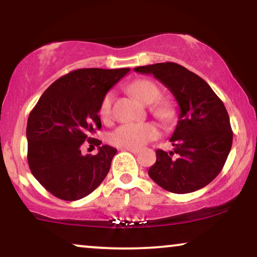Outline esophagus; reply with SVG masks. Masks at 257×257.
Instances as JSON below:
<instances>
[{"instance_id": "obj_1", "label": "esophagus", "mask_w": 257, "mask_h": 257, "mask_svg": "<svg viewBox=\"0 0 257 257\" xmlns=\"http://www.w3.org/2000/svg\"><path fill=\"white\" fill-rule=\"evenodd\" d=\"M122 150H126V152H131L133 154H138L140 152V150L136 149V148H123Z\"/></svg>"}]
</instances>
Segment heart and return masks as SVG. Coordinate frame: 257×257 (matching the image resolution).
<instances>
[{"label":"heart","instance_id":"heart-1","mask_svg":"<svg viewBox=\"0 0 257 257\" xmlns=\"http://www.w3.org/2000/svg\"><path fill=\"white\" fill-rule=\"evenodd\" d=\"M128 90L143 104H153L152 112L163 122H170L175 118L176 111L173 103L168 100H159L161 90L159 85L147 78H139L129 84ZM112 91L105 94L100 105V115L103 121H108L111 116ZM160 129L155 123H123L109 135L111 145L119 148H141L147 143L159 138Z\"/></svg>","mask_w":257,"mask_h":257}]
</instances>
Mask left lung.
Segmentation results:
<instances>
[{"label":"left lung","mask_w":257,"mask_h":257,"mask_svg":"<svg viewBox=\"0 0 257 257\" xmlns=\"http://www.w3.org/2000/svg\"><path fill=\"white\" fill-rule=\"evenodd\" d=\"M134 70L153 74L180 105L179 122L170 138L174 150H156V162L148 170L150 179L175 194L206 187L221 173L232 145L223 102L203 78L177 63L149 64Z\"/></svg>","instance_id":"1"}]
</instances>
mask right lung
<instances>
[{
    "label": "right lung",
    "mask_w": 257,
    "mask_h": 257,
    "mask_svg": "<svg viewBox=\"0 0 257 257\" xmlns=\"http://www.w3.org/2000/svg\"><path fill=\"white\" fill-rule=\"evenodd\" d=\"M129 68H84L56 80L40 97L27 123L28 164L35 179L55 197L76 201L105 179L115 148L93 139L101 129V102ZM84 141L99 147L96 156H82Z\"/></svg>",
    "instance_id": "1"
}]
</instances>
